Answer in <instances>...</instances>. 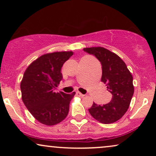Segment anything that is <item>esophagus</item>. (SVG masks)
Here are the masks:
<instances>
[{"label": "esophagus", "instance_id": "1", "mask_svg": "<svg viewBox=\"0 0 156 156\" xmlns=\"http://www.w3.org/2000/svg\"><path fill=\"white\" fill-rule=\"evenodd\" d=\"M76 95L78 96V97H83V96H85L83 94L80 93V92H77V93H76Z\"/></svg>", "mask_w": 156, "mask_h": 156}]
</instances>
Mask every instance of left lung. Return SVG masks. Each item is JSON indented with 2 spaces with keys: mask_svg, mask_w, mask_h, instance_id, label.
I'll list each match as a JSON object with an SVG mask.
<instances>
[{
  "mask_svg": "<svg viewBox=\"0 0 156 156\" xmlns=\"http://www.w3.org/2000/svg\"><path fill=\"white\" fill-rule=\"evenodd\" d=\"M85 51L93 54L102 64L101 81L106 84L112 95V100L105 105L93 102L88 111L94 119L102 124L116 122L124 115L133 97L134 87L133 76L126 63L117 54L102 47L84 48Z\"/></svg>",
  "mask_w": 156,
  "mask_h": 156,
  "instance_id": "obj_1",
  "label": "left lung"
}]
</instances>
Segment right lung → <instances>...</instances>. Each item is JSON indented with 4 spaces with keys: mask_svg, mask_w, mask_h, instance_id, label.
Masks as SVG:
<instances>
[{
    "mask_svg": "<svg viewBox=\"0 0 156 156\" xmlns=\"http://www.w3.org/2000/svg\"><path fill=\"white\" fill-rule=\"evenodd\" d=\"M73 51H55L39 56L25 70L20 83L22 100L32 115L39 122L53 126L67 117L69 104L76 93H56L63 78V63Z\"/></svg>",
    "mask_w": 156,
    "mask_h": 156,
    "instance_id": "add662e5",
    "label": "right lung"
}]
</instances>
